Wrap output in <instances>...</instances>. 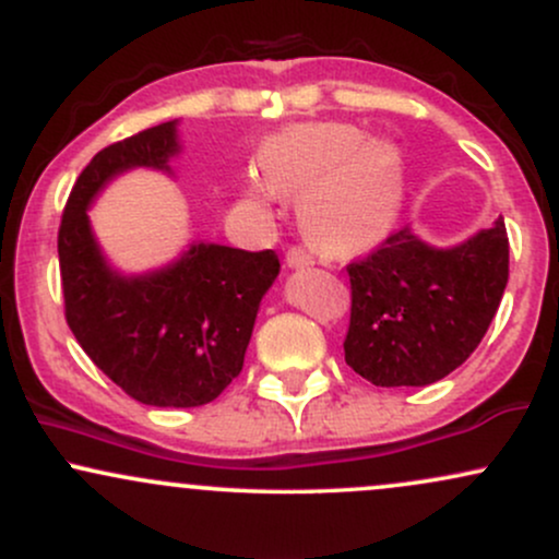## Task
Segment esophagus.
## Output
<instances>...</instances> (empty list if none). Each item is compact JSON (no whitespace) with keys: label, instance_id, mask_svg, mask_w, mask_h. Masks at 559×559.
Masks as SVG:
<instances>
[{"label":"esophagus","instance_id":"esophagus-1","mask_svg":"<svg viewBox=\"0 0 559 559\" xmlns=\"http://www.w3.org/2000/svg\"><path fill=\"white\" fill-rule=\"evenodd\" d=\"M312 262H316V258H312V254L307 252V249H301V247H292L286 252V265L288 267H310Z\"/></svg>","mask_w":559,"mask_h":559}]
</instances>
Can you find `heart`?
<instances>
[{
  "label": "heart",
  "instance_id": "b5f03b06",
  "mask_svg": "<svg viewBox=\"0 0 559 559\" xmlns=\"http://www.w3.org/2000/svg\"><path fill=\"white\" fill-rule=\"evenodd\" d=\"M262 176L273 194L299 197L301 228L333 252L381 241L400 210L394 150L352 126H297L281 133L265 146ZM243 202L262 210L265 194L249 189Z\"/></svg>",
  "mask_w": 559,
  "mask_h": 559
}]
</instances>
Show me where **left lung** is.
Segmentation results:
<instances>
[{"label":"left lung","mask_w":559,"mask_h":559,"mask_svg":"<svg viewBox=\"0 0 559 559\" xmlns=\"http://www.w3.org/2000/svg\"><path fill=\"white\" fill-rule=\"evenodd\" d=\"M346 273V365L376 386H428L460 368L489 331L510 275V241L502 217L447 249L404 226Z\"/></svg>","instance_id":"1"}]
</instances>
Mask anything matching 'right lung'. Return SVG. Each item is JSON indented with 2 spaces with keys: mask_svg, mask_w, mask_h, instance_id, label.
<instances>
[{
  "mask_svg": "<svg viewBox=\"0 0 559 559\" xmlns=\"http://www.w3.org/2000/svg\"><path fill=\"white\" fill-rule=\"evenodd\" d=\"M178 120L96 152L70 191L60 254L66 318L92 362L128 396L152 407H199L241 373L254 318L281 271L278 254L191 241L157 271L123 275L94 239L88 207L120 173H170Z\"/></svg>",
  "mask_w": 559,
  "mask_h": 559,
  "instance_id": "add662e5",
  "label": "right lung"
}]
</instances>
